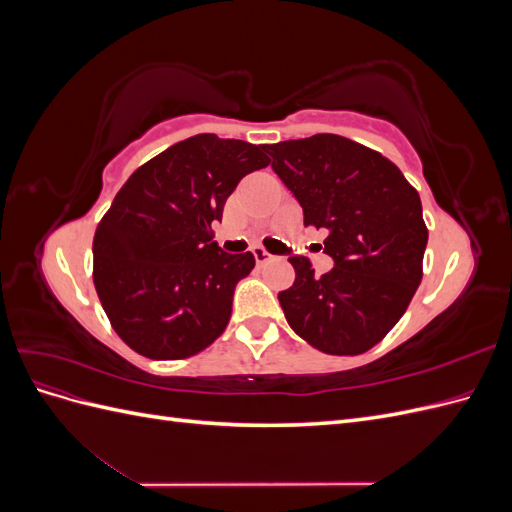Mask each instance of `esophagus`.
<instances>
[{
	"instance_id": "1",
	"label": "esophagus",
	"mask_w": 512,
	"mask_h": 512,
	"mask_svg": "<svg viewBox=\"0 0 512 512\" xmlns=\"http://www.w3.org/2000/svg\"><path fill=\"white\" fill-rule=\"evenodd\" d=\"M252 254H254V258H256L258 265H267V262L275 260V256H273V254H269V252L265 250V247H254Z\"/></svg>"
}]
</instances>
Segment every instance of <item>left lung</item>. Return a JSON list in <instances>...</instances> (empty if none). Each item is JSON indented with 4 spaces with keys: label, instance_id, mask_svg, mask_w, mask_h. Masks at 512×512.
Segmentation results:
<instances>
[{
    "label": "left lung",
    "instance_id": "1",
    "mask_svg": "<svg viewBox=\"0 0 512 512\" xmlns=\"http://www.w3.org/2000/svg\"><path fill=\"white\" fill-rule=\"evenodd\" d=\"M303 207L305 226L329 230L335 267L314 275L292 256L294 284L277 294L292 331L337 356L363 354L406 314L423 280L427 226L418 192L382 153L337 134L265 147Z\"/></svg>",
    "mask_w": 512,
    "mask_h": 512
}]
</instances>
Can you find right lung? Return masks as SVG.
Wrapping results in <instances>:
<instances>
[{"instance_id": "obj_1", "label": "right lung", "mask_w": 512, "mask_h": 512, "mask_svg": "<svg viewBox=\"0 0 512 512\" xmlns=\"http://www.w3.org/2000/svg\"><path fill=\"white\" fill-rule=\"evenodd\" d=\"M265 145L196 134L151 158L117 192L94 235V286L115 333L156 361L218 339L252 252L226 254L211 224L237 183L269 166Z\"/></svg>"}]
</instances>
